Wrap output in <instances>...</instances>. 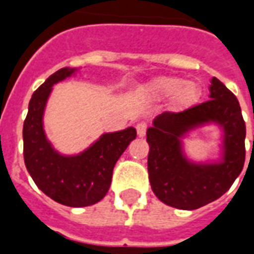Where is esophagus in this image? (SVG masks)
Returning <instances> with one entry per match:
<instances>
[{
	"instance_id": "obj_1",
	"label": "esophagus",
	"mask_w": 254,
	"mask_h": 254,
	"mask_svg": "<svg viewBox=\"0 0 254 254\" xmlns=\"http://www.w3.org/2000/svg\"><path fill=\"white\" fill-rule=\"evenodd\" d=\"M147 127H148V125H147L145 122H140V124H137V125H136V130H137L138 137H144V136H145Z\"/></svg>"
}]
</instances>
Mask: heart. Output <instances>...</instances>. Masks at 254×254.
Masks as SVG:
<instances>
[{"mask_svg": "<svg viewBox=\"0 0 254 254\" xmlns=\"http://www.w3.org/2000/svg\"><path fill=\"white\" fill-rule=\"evenodd\" d=\"M151 94L158 98L173 96L177 107L193 105L200 95V89L194 81H184L181 77H159L149 85Z\"/></svg>", "mask_w": 254, "mask_h": 254, "instance_id": "obj_1", "label": "heart"}]
</instances>
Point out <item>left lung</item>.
Wrapping results in <instances>:
<instances>
[{
    "instance_id": "obj_1",
    "label": "left lung",
    "mask_w": 254,
    "mask_h": 254,
    "mask_svg": "<svg viewBox=\"0 0 254 254\" xmlns=\"http://www.w3.org/2000/svg\"><path fill=\"white\" fill-rule=\"evenodd\" d=\"M208 123L222 129V156L215 162H193L182 138ZM245 121L235 95L212 77L209 100L181 113L165 111L147 130L149 184L160 201L178 209H197L223 196L245 163Z\"/></svg>"
}]
</instances>
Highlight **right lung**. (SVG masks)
I'll list each match as a JSON object with an SVG mask.
<instances>
[{
	"label": "right lung",
	"mask_w": 254,
	"mask_h": 254,
	"mask_svg": "<svg viewBox=\"0 0 254 254\" xmlns=\"http://www.w3.org/2000/svg\"><path fill=\"white\" fill-rule=\"evenodd\" d=\"M76 67L53 73L32 94L23 127L24 163L32 180L46 196L67 207H88L109 191L117 160L136 138V129L103 133L77 155H63L47 140L43 114L53 85L70 77Z\"/></svg>",
	"instance_id": "right-lung-1"
}]
</instances>
